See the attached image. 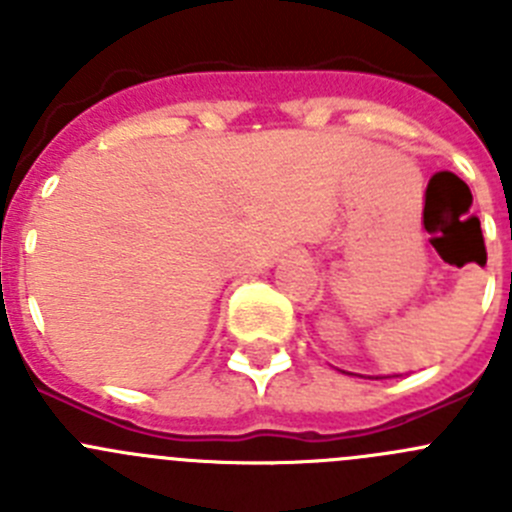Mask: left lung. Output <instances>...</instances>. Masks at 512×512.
<instances>
[{
	"instance_id": "1",
	"label": "left lung",
	"mask_w": 512,
	"mask_h": 512,
	"mask_svg": "<svg viewBox=\"0 0 512 512\" xmlns=\"http://www.w3.org/2000/svg\"><path fill=\"white\" fill-rule=\"evenodd\" d=\"M344 374H354V372H344ZM354 377H362V374H354ZM364 379H387V377H364Z\"/></svg>"
}]
</instances>
